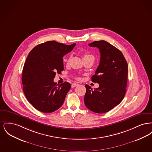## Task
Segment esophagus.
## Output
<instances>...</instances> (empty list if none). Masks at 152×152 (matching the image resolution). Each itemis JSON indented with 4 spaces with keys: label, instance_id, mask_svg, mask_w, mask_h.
I'll list each match as a JSON object with an SVG mask.
<instances>
[{
    "label": "esophagus",
    "instance_id": "esophagus-1",
    "mask_svg": "<svg viewBox=\"0 0 152 152\" xmlns=\"http://www.w3.org/2000/svg\"><path fill=\"white\" fill-rule=\"evenodd\" d=\"M79 84H77V83H72V88H74V87H76V86H77Z\"/></svg>",
    "mask_w": 152,
    "mask_h": 152
}]
</instances>
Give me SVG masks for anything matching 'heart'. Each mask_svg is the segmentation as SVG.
<instances>
[{
  "instance_id": "b5f03b06",
  "label": "heart",
  "mask_w": 152,
  "mask_h": 152,
  "mask_svg": "<svg viewBox=\"0 0 152 152\" xmlns=\"http://www.w3.org/2000/svg\"><path fill=\"white\" fill-rule=\"evenodd\" d=\"M71 58V56H70L69 58L66 60V63L67 65H68L69 64ZM94 58V56L92 55H91V54H90L89 53H84V55H83V60L86 59V58Z\"/></svg>"
}]
</instances>
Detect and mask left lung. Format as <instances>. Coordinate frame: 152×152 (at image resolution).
Segmentation results:
<instances>
[{
	"label": "left lung",
	"mask_w": 152,
	"mask_h": 152,
	"mask_svg": "<svg viewBox=\"0 0 152 152\" xmlns=\"http://www.w3.org/2000/svg\"><path fill=\"white\" fill-rule=\"evenodd\" d=\"M89 46L97 47L100 61L92 81L99 84L92 89L86 84L84 103L87 108L97 113L108 112L118 105L126 93L128 64L122 52L104 40L94 41Z\"/></svg>",
	"instance_id": "1"
}]
</instances>
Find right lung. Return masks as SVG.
I'll return each instance as SVG.
<instances>
[{"label":"right lung","instance_id":"add662e5","mask_svg":"<svg viewBox=\"0 0 152 152\" xmlns=\"http://www.w3.org/2000/svg\"><path fill=\"white\" fill-rule=\"evenodd\" d=\"M75 45L48 41L36 45L29 52L23 69V90L37 110L51 113L62 106L71 86L68 82L58 86L53 79L56 73L63 71V58Z\"/></svg>","mask_w":152,"mask_h":152}]
</instances>
